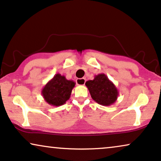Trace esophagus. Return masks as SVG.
Instances as JSON below:
<instances>
[{
  "label": "esophagus",
  "mask_w": 161,
  "mask_h": 161,
  "mask_svg": "<svg viewBox=\"0 0 161 161\" xmlns=\"http://www.w3.org/2000/svg\"><path fill=\"white\" fill-rule=\"evenodd\" d=\"M85 82H86V79H85V78L76 79V84L78 85H85Z\"/></svg>",
  "instance_id": "esophagus-1"
}]
</instances>
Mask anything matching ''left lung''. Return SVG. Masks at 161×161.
I'll use <instances>...</instances> for the list:
<instances>
[{"label":"left lung","mask_w":161,"mask_h":161,"mask_svg":"<svg viewBox=\"0 0 161 161\" xmlns=\"http://www.w3.org/2000/svg\"><path fill=\"white\" fill-rule=\"evenodd\" d=\"M93 99L103 106H110L116 102L119 92L117 87L104 74L94 76L93 80L85 83Z\"/></svg>","instance_id":"1"}]
</instances>
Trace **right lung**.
Segmentation results:
<instances>
[{
  "instance_id": "obj_1",
  "label": "right lung",
  "mask_w": 161,
  "mask_h": 161,
  "mask_svg": "<svg viewBox=\"0 0 161 161\" xmlns=\"http://www.w3.org/2000/svg\"><path fill=\"white\" fill-rule=\"evenodd\" d=\"M75 85L76 82L73 80H68L65 76L57 74L46 83L41 94L49 105L59 107L69 99Z\"/></svg>"
}]
</instances>
